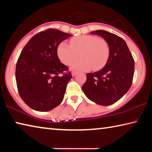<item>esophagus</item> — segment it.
I'll return each instance as SVG.
<instances>
[{
    "mask_svg": "<svg viewBox=\"0 0 152 152\" xmlns=\"http://www.w3.org/2000/svg\"><path fill=\"white\" fill-rule=\"evenodd\" d=\"M76 74H77V72H75V71L72 72V76H75Z\"/></svg>",
    "mask_w": 152,
    "mask_h": 152,
    "instance_id": "esophagus-1",
    "label": "esophagus"
}]
</instances>
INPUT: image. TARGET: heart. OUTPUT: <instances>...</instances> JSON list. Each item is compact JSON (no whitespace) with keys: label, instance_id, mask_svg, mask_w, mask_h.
<instances>
[{"label":"heart","instance_id":"obj_1","mask_svg":"<svg viewBox=\"0 0 152 152\" xmlns=\"http://www.w3.org/2000/svg\"><path fill=\"white\" fill-rule=\"evenodd\" d=\"M69 45L61 42L57 49L58 56L65 65H70L80 56L81 60L72 66L73 70L87 71L92 68L98 70L107 62L110 49L108 43L103 39L94 35H82L72 38Z\"/></svg>","mask_w":152,"mask_h":152}]
</instances>
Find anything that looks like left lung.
Wrapping results in <instances>:
<instances>
[{
	"instance_id": "8db88e82",
	"label": "left lung",
	"mask_w": 152,
	"mask_h": 152,
	"mask_svg": "<svg viewBox=\"0 0 152 152\" xmlns=\"http://www.w3.org/2000/svg\"><path fill=\"white\" fill-rule=\"evenodd\" d=\"M91 33L101 36L108 43L109 56L101 70L86 74L82 88L91 101L108 106L119 101L129 90L134 74V60L121 37L104 30Z\"/></svg>"
}]
</instances>
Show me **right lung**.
<instances>
[{
	"label": "right lung",
	"instance_id": "obj_1",
	"mask_svg": "<svg viewBox=\"0 0 152 152\" xmlns=\"http://www.w3.org/2000/svg\"><path fill=\"white\" fill-rule=\"evenodd\" d=\"M71 36L49 29L33 36L21 51L15 70L17 86L20 98L32 109L49 111L62 102L72 76L64 73L68 68L59 60L57 49Z\"/></svg>",
	"mask_w": 152,
	"mask_h": 152
}]
</instances>
